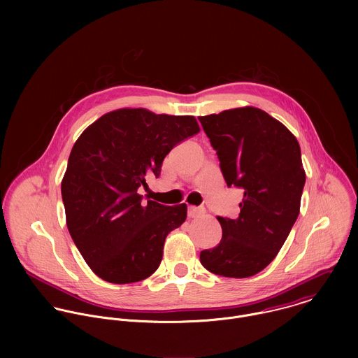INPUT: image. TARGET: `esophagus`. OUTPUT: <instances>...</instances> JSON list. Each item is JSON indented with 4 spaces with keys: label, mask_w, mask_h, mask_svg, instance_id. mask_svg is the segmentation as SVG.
<instances>
[{
    "label": "esophagus",
    "mask_w": 358,
    "mask_h": 358,
    "mask_svg": "<svg viewBox=\"0 0 358 358\" xmlns=\"http://www.w3.org/2000/svg\"><path fill=\"white\" fill-rule=\"evenodd\" d=\"M201 213H204V208H199V206H189L187 208V216L189 217H197Z\"/></svg>",
    "instance_id": "obj_1"
}]
</instances>
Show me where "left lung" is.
<instances>
[{
    "mask_svg": "<svg viewBox=\"0 0 358 358\" xmlns=\"http://www.w3.org/2000/svg\"><path fill=\"white\" fill-rule=\"evenodd\" d=\"M227 187L244 190L237 219L219 216L222 240L200 254L213 274L245 278L262 271L295 224L306 182L296 138L255 107L199 117Z\"/></svg>",
    "mask_w": 358,
    "mask_h": 358,
    "instance_id": "8db88e82",
    "label": "left lung"
}]
</instances>
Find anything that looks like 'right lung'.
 Wrapping results in <instances>:
<instances>
[{"label":"right lung","mask_w":358,"mask_h":358,"mask_svg":"<svg viewBox=\"0 0 358 358\" xmlns=\"http://www.w3.org/2000/svg\"><path fill=\"white\" fill-rule=\"evenodd\" d=\"M200 132L192 115L121 108L102 115L74 143L62 180L67 229L92 271L129 284L158 268L164 243L187 216L186 204L143 201L146 175L159 176L165 155Z\"/></svg>","instance_id":"right-lung-1"}]
</instances>
